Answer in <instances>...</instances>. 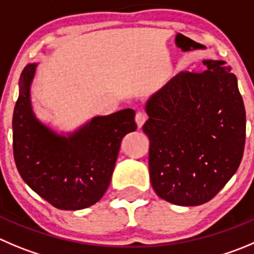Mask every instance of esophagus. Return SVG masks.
Segmentation results:
<instances>
[{
	"instance_id": "1",
	"label": "esophagus",
	"mask_w": 254,
	"mask_h": 254,
	"mask_svg": "<svg viewBox=\"0 0 254 254\" xmlns=\"http://www.w3.org/2000/svg\"><path fill=\"white\" fill-rule=\"evenodd\" d=\"M147 120H148V116H147V113L143 112V111H138V112L136 113V122L137 125H138V127H142Z\"/></svg>"
}]
</instances>
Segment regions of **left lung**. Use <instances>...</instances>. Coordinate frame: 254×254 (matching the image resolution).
Segmentation results:
<instances>
[{"label": "left lung", "mask_w": 254, "mask_h": 254, "mask_svg": "<svg viewBox=\"0 0 254 254\" xmlns=\"http://www.w3.org/2000/svg\"><path fill=\"white\" fill-rule=\"evenodd\" d=\"M178 74L146 106L149 177L170 203L199 206L226 186L241 165L246 110L237 77L224 61Z\"/></svg>", "instance_id": "obj_1"}]
</instances>
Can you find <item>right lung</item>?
<instances>
[{"label":"right lung","mask_w":254,"mask_h":254,"mask_svg":"<svg viewBox=\"0 0 254 254\" xmlns=\"http://www.w3.org/2000/svg\"><path fill=\"white\" fill-rule=\"evenodd\" d=\"M37 64L20 77V96L12 118L13 157L22 180L40 197L66 211L87 208L107 190L121 141L136 131L133 110L93 118L69 138L56 136L35 118L30 84Z\"/></svg>","instance_id":"right-lung-1"}]
</instances>
